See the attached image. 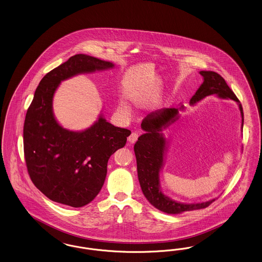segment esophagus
<instances>
[{
	"label": "esophagus",
	"mask_w": 262,
	"mask_h": 262,
	"mask_svg": "<svg viewBox=\"0 0 262 262\" xmlns=\"http://www.w3.org/2000/svg\"><path fill=\"white\" fill-rule=\"evenodd\" d=\"M138 137H139V133L138 132H133L130 136L128 137L129 144H134L137 140H138Z\"/></svg>",
	"instance_id": "esophagus-1"
}]
</instances>
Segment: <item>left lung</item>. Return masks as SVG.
Listing matches in <instances>:
<instances>
[{
  "label": "left lung",
  "mask_w": 262,
  "mask_h": 262,
  "mask_svg": "<svg viewBox=\"0 0 262 262\" xmlns=\"http://www.w3.org/2000/svg\"><path fill=\"white\" fill-rule=\"evenodd\" d=\"M200 74L203 76L204 81L190 100V104L194 105L209 96H215L222 100H233L239 105L242 117L241 128L243 130V107L236 95L229 88L226 81L214 71L202 70ZM184 111L185 106L181 105L179 108H161L148 114L141 124L145 134L138 138L134 146L138 179L142 192L150 205L168 214H179L185 211L205 208L215 201V199H212L203 203H180L161 190L160 173L163 169L168 149V140L164 137L162 131L178 120L180 117L179 113Z\"/></svg>",
  "instance_id": "left-lung-1"
}]
</instances>
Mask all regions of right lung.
I'll use <instances>...</instances> for the list:
<instances>
[{"label": "right lung", "mask_w": 262, "mask_h": 262, "mask_svg": "<svg viewBox=\"0 0 262 262\" xmlns=\"http://www.w3.org/2000/svg\"><path fill=\"white\" fill-rule=\"evenodd\" d=\"M114 68L111 61L78 54L47 73L35 91L23 127L24 157L32 182L53 202L72 207L91 203L104 183L111 156L131 134L102 114L90 127L71 131L57 122L53 111L62 81Z\"/></svg>", "instance_id": "1"}]
</instances>
